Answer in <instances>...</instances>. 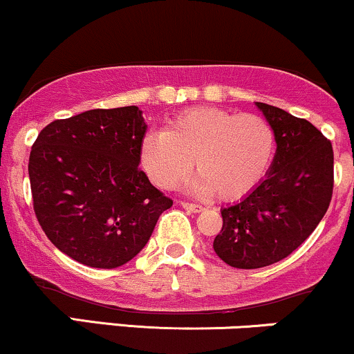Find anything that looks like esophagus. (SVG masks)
I'll list each match as a JSON object with an SVG mask.
<instances>
[{"label": "esophagus", "instance_id": "1", "mask_svg": "<svg viewBox=\"0 0 354 354\" xmlns=\"http://www.w3.org/2000/svg\"><path fill=\"white\" fill-rule=\"evenodd\" d=\"M180 205L185 208L186 211H189V213H200V211H203V206L200 205H193V203H188V201H181Z\"/></svg>", "mask_w": 354, "mask_h": 354}]
</instances>
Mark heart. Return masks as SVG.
<instances>
[{"label": "heart", "instance_id": "1", "mask_svg": "<svg viewBox=\"0 0 354 354\" xmlns=\"http://www.w3.org/2000/svg\"><path fill=\"white\" fill-rule=\"evenodd\" d=\"M274 146V131L265 118L196 106L169 120L165 129L146 133L140 163L154 185L168 189L185 180L194 160L198 174L186 188L233 201L263 180Z\"/></svg>", "mask_w": 354, "mask_h": 354}]
</instances>
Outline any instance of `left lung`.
I'll use <instances>...</instances> for the list:
<instances>
[{
	"label": "left lung",
	"mask_w": 354,
	"mask_h": 354,
	"mask_svg": "<svg viewBox=\"0 0 354 354\" xmlns=\"http://www.w3.org/2000/svg\"><path fill=\"white\" fill-rule=\"evenodd\" d=\"M274 131L266 178L241 201L221 209L213 250L239 270L270 266L290 256L323 219L333 194V146L318 128L281 108L256 103Z\"/></svg>",
	"instance_id": "1"
}]
</instances>
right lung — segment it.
I'll return each mask as SVG.
<instances>
[{
	"instance_id": "right-lung-1",
	"label": "right lung",
	"mask_w": 354,
	"mask_h": 354,
	"mask_svg": "<svg viewBox=\"0 0 354 354\" xmlns=\"http://www.w3.org/2000/svg\"><path fill=\"white\" fill-rule=\"evenodd\" d=\"M146 129L143 111L123 106L56 120L36 138L28 165L36 218L81 265L131 261L173 206L138 168Z\"/></svg>"
}]
</instances>
